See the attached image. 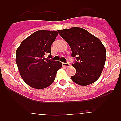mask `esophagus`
Masks as SVG:
<instances>
[{"instance_id":"esophagus-1","label":"esophagus","mask_w":121,"mask_h":121,"mask_svg":"<svg viewBox=\"0 0 121 121\" xmlns=\"http://www.w3.org/2000/svg\"><path fill=\"white\" fill-rule=\"evenodd\" d=\"M62 66L63 67H69L70 66V64L69 63L67 62V63H62Z\"/></svg>"}]
</instances>
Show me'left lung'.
Masks as SVG:
<instances>
[{
    "instance_id": "obj_1",
    "label": "left lung",
    "mask_w": 121,
    "mask_h": 121,
    "mask_svg": "<svg viewBox=\"0 0 121 121\" xmlns=\"http://www.w3.org/2000/svg\"><path fill=\"white\" fill-rule=\"evenodd\" d=\"M57 31L70 45L71 56L76 59L71 65L76 70L71 77L72 81L82 86L96 82L106 60V50L101 41L81 28L73 27Z\"/></svg>"
}]
</instances>
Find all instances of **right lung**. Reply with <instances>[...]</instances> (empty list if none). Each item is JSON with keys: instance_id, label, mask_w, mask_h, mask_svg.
Wrapping results in <instances>:
<instances>
[{"instance_id": "right-lung-1", "label": "right lung", "mask_w": 121, "mask_h": 121, "mask_svg": "<svg viewBox=\"0 0 121 121\" xmlns=\"http://www.w3.org/2000/svg\"><path fill=\"white\" fill-rule=\"evenodd\" d=\"M58 33L56 31L39 30L21 42L16 52L17 65L24 82L29 86L42 89L54 81L62 63L45 57H51V45Z\"/></svg>"}]
</instances>
